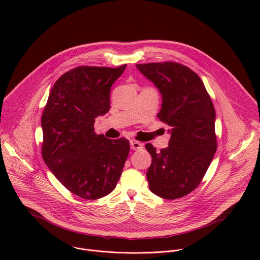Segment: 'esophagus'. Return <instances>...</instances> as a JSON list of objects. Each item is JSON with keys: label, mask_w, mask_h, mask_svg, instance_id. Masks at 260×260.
<instances>
[{"label": "esophagus", "mask_w": 260, "mask_h": 260, "mask_svg": "<svg viewBox=\"0 0 260 260\" xmlns=\"http://www.w3.org/2000/svg\"><path fill=\"white\" fill-rule=\"evenodd\" d=\"M131 148L133 150H139V149H142V148H143V144L141 142L132 140L131 141Z\"/></svg>", "instance_id": "obj_1"}]
</instances>
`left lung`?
<instances>
[{
	"label": "left lung",
	"mask_w": 260,
	"mask_h": 260,
	"mask_svg": "<svg viewBox=\"0 0 260 260\" xmlns=\"http://www.w3.org/2000/svg\"><path fill=\"white\" fill-rule=\"evenodd\" d=\"M162 95L157 117L171 126L169 147L156 151L146 174L150 190L166 200L187 196L202 182L217 149L215 109L197 73L175 61L136 64Z\"/></svg>",
	"instance_id": "8db88e82"
}]
</instances>
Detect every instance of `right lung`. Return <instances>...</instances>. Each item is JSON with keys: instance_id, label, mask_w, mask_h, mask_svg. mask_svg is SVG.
<instances>
[{"instance_id": "right-lung-1", "label": "right lung", "mask_w": 260, "mask_h": 260, "mask_svg": "<svg viewBox=\"0 0 260 260\" xmlns=\"http://www.w3.org/2000/svg\"><path fill=\"white\" fill-rule=\"evenodd\" d=\"M125 67L80 66L66 72L44 108L42 157L63 186L81 199L98 200L112 191L127 158L128 140H110L93 128L94 118L110 110L111 86Z\"/></svg>"}]
</instances>
